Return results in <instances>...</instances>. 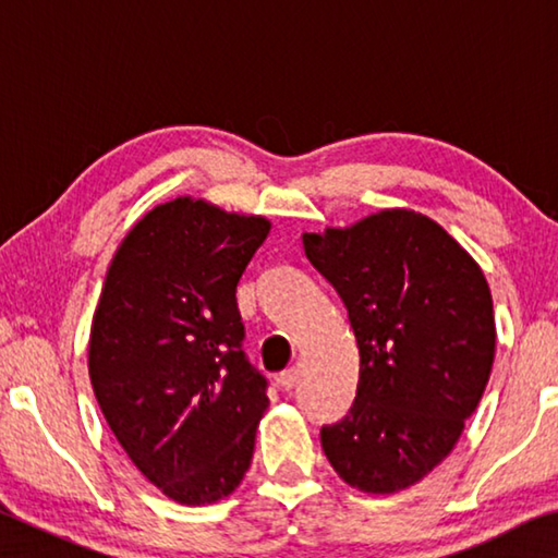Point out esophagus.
<instances>
[{
    "label": "esophagus",
    "instance_id": "34e87169",
    "mask_svg": "<svg viewBox=\"0 0 558 558\" xmlns=\"http://www.w3.org/2000/svg\"><path fill=\"white\" fill-rule=\"evenodd\" d=\"M298 381H300V372L295 369V366H290V369H286V372H280V376H278V384L282 386V389L286 391H290V389H295L298 386Z\"/></svg>",
    "mask_w": 558,
    "mask_h": 558
}]
</instances>
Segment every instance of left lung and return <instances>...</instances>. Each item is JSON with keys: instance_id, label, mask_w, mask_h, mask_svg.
Returning a JSON list of instances; mask_svg holds the SVG:
<instances>
[{"instance_id": "8db88e82", "label": "left lung", "mask_w": 558, "mask_h": 558, "mask_svg": "<svg viewBox=\"0 0 558 558\" xmlns=\"http://www.w3.org/2000/svg\"><path fill=\"white\" fill-rule=\"evenodd\" d=\"M302 243L359 347L356 399L319 430L323 450L352 487L399 493L448 456L483 399L497 337L487 280L436 221L405 209Z\"/></svg>"}]
</instances>
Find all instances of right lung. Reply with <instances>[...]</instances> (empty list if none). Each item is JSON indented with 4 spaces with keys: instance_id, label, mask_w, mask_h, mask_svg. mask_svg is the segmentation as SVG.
Here are the masks:
<instances>
[{
    "instance_id": "obj_1",
    "label": "right lung",
    "mask_w": 558,
    "mask_h": 558,
    "mask_svg": "<svg viewBox=\"0 0 558 558\" xmlns=\"http://www.w3.org/2000/svg\"><path fill=\"white\" fill-rule=\"evenodd\" d=\"M268 231L179 196L132 226L108 268L93 391L128 458L179 505L231 495L251 468L268 379L243 352L235 286Z\"/></svg>"
}]
</instances>
